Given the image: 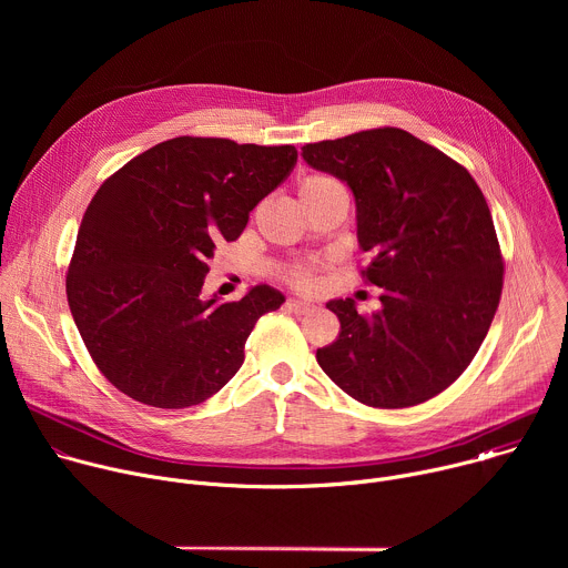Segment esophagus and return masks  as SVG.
<instances>
[{"label": "esophagus", "instance_id": "34e87169", "mask_svg": "<svg viewBox=\"0 0 568 568\" xmlns=\"http://www.w3.org/2000/svg\"><path fill=\"white\" fill-rule=\"evenodd\" d=\"M285 307H287L290 312H294V314H307V312H312V310H314V305H312V303H307V301H298V298H287Z\"/></svg>", "mask_w": 568, "mask_h": 568}]
</instances>
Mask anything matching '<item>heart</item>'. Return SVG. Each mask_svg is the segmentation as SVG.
I'll use <instances>...</instances> for the list:
<instances>
[{
  "instance_id": "b5f03b06",
  "label": "heart",
  "mask_w": 568,
  "mask_h": 568,
  "mask_svg": "<svg viewBox=\"0 0 568 568\" xmlns=\"http://www.w3.org/2000/svg\"><path fill=\"white\" fill-rule=\"evenodd\" d=\"M337 186H342V184L328 175H305L298 180L296 189H298L301 202H307V200L326 193L331 189H337ZM318 270H321L318 263H294V265L278 270V274L287 285L303 290V292H312L318 287Z\"/></svg>"
}]
</instances>
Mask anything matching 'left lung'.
Returning <instances> with one entry per match:
<instances>
[{
    "label": "left lung",
    "instance_id": "left-lung-1",
    "mask_svg": "<svg viewBox=\"0 0 568 568\" xmlns=\"http://www.w3.org/2000/svg\"><path fill=\"white\" fill-rule=\"evenodd\" d=\"M301 150L351 186L371 256L359 274L382 287L373 314L353 298L328 303L342 331L316 362L366 407H416L463 375L499 307L504 256L488 202L465 166L399 128Z\"/></svg>",
    "mask_w": 568,
    "mask_h": 568
}]
</instances>
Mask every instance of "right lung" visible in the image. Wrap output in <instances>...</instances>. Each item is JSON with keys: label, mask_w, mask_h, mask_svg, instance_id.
Masks as SVG:
<instances>
[{"label": "right lung", "mask_w": 568, "mask_h": 568, "mask_svg": "<svg viewBox=\"0 0 568 568\" xmlns=\"http://www.w3.org/2000/svg\"><path fill=\"white\" fill-rule=\"evenodd\" d=\"M294 145L175 136L130 159L92 197L67 270V301L94 364L128 397L186 409L245 362L256 321L285 301L256 285L202 298L220 242L294 169Z\"/></svg>", "instance_id": "1"}]
</instances>
